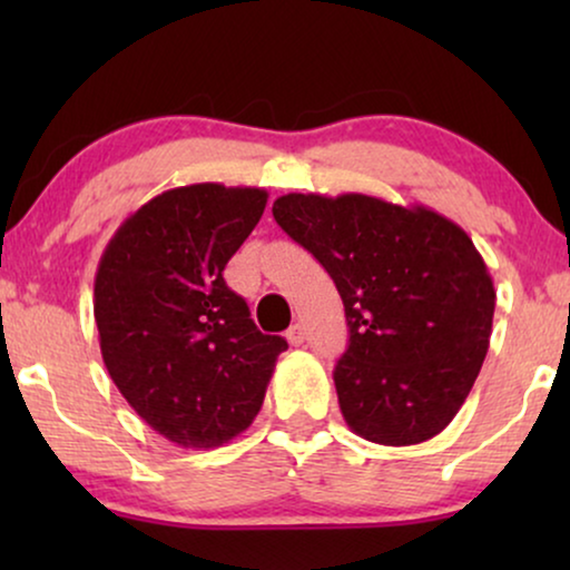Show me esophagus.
<instances>
[{"instance_id": "34e87169", "label": "esophagus", "mask_w": 570, "mask_h": 570, "mask_svg": "<svg viewBox=\"0 0 570 570\" xmlns=\"http://www.w3.org/2000/svg\"><path fill=\"white\" fill-rule=\"evenodd\" d=\"M287 342H291L293 347H298V345H303V340H306V330H303V324L301 322H295L291 330H287Z\"/></svg>"}]
</instances>
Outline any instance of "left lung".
<instances>
[{
  "label": "left lung",
  "instance_id": "8db88e82",
  "mask_svg": "<svg viewBox=\"0 0 570 570\" xmlns=\"http://www.w3.org/2000/svg\"><path fill=\"white\" fill-rule=\"evenodd\" d=\"M279 228L330 272L350 345L334 365L350 431L381 446L439 435L488 355L495 287L472 238L423 205L285 194Z\"/></svg>",
  "mask_w": 570,
  "mask_h": 570
}]
</instances>
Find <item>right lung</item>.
<instances>
[{"label": "right lung", "mask_w": 570, "mask_h": 570, "mask_svg": "<svg viewBox=\"0 0 570 570\" xmlns=\"http://www.w3.org/2000/svg\"><path fill=\"white\" fill-rule=\"evenodd\" d=\"M269 194L189 184L145 202L96 272L100 355L131 410L184 449L236 439L262 410L287 342L262 334L223 269Z\"/></svg>", "instance_id": "obj_1"}]
</instances>
